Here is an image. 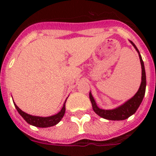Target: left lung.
<instances>
[{"instance_id": "1", "label": "left lung", "mask_w": 156, "mask_h": 156, "mask_svg": "<svg viewBox=\"0 0 156 156\" xmlns=\"http://www.w3.org/2000/svg\"><path fill=\"white\" fill-rule=\"evenodd\" d=\"M129 41L138 53L140 66H141V83H140V87H139L137 93L135 94L131 98L126 101L123 104L120 105L118 107L112 108V109H102V108H99L97 105V103L95 101L91 92L90 91V93H89V97H90V102L92 105V108H93V110L94 111L95 113L101 118L108 119V120H124V119L129 118L130 115H133L140 106V103L142 102V100L144 97V94H145L146 74L144 62H143L142 58H141V55H140V52H139L136 45L131 41Z\"/></svg>"}]
</instances>
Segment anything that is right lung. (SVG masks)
Wrapping results in <instances>:
<instances>
[{"label": "right lung", "mask_w": 156, "mask_h": 156, "mask_svg": "<svg viewBox=\"0 0 156 156\" xmlns=\"http://www.w3.org/2000/svg\"><path fill=\"white\" fill-rule=\"evenodd\" d=\"M67 100V98H66ZM66 100L65 101L64 104H63V107L62 108V109L60 110V112H58L57 114L53 115H51V116H47V117H43V116H37V115H32L30 114L27 113L23 112V110H21L20 108L16 105V104L14 102L15 105V107L17 109V111L19 112V113L20 114L22 117L25 120L28 122L29 124L32 125V126H37V127H50V126H53L55 125L58 124L61 119H62V117L64 116L65 112H66Z\"/></svg>", "instance_id": "1"}]
</instances>
